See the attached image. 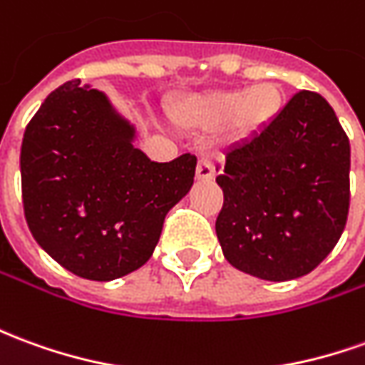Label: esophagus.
Segmentation results:
<instances>
[{
    "label": "esophagus",
    "mask_w": 365,
    "mask_h": 365,
    "mask_svg": "<svg viewBox=\"0 0 365 365\" xmlns=\"http://www.w3.org/2000/svg\"><path fill=\"white\" fill-rule=\"evenodd\" d=\"M213 175H215V168H213V164H211L209 160H200L197 170H195V178L201 180V182H209V180H213Z\"/></svg>",
    "instance_id": "1"
}]
</instances>
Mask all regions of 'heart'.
<instances>
[{
	"label": "heart",
	"instance_id": "b5f03b06",
	"mask_svg": "<svg viewBox=\"0 0 365 365\" xmlns=\"http://www.w3.org/2000/svg\"><path fill=\"white\" fill-rule=\"evenodd\" d=\"M282 108V93L274 83H262L251 88H229L193 94L175 108V118L187 128H223L233 140L253 138Z\"/></svg>",
	"mask_w": 365,
	"mask_h": 365
}]
</instances>
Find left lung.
<instances>
[{
  "label": "left lung",
  "mask_w": 365,
  "mask_h": 365,
  "mask_svg": "<svg viewBox=\"0 0 365 365\" xmlns=\"http://www.w3.org/2000/svg\"><path fill=\"white\" fill-rule=\"evenodd\" d=\"M225 158L215 231L227 261L274 282L314 271L350 209V140L332 106L300 91Z\"/></svg>",
  "instance_id": "1"
}]
</instances>
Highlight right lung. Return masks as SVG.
<instances>
[{
    "label": "right lung",
    "mask_w": 365,
    "mask_h": 365,
    "mask_svg": "<svg viewBox=\"0 0 365 365\" xmlns=\"http://www.w3.org/2000/svg\"><path fill=\"white\" fill-rule=\"evenodd\" d=\"M96 88L68 81L45 98L21 144L23 211L35 241L76 277L140 269L168 211L190 191L191 154L158 164Z\"/></svg>",
    "instance_id": "right-lung-1"
}]
</instances>
